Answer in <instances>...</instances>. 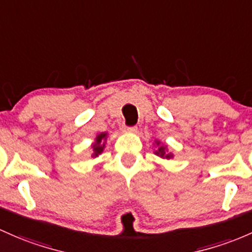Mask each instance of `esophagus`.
<instances>
[{
	"label": "esophagus",
	"instance_id": "34e87169",
	"mask_svg": "<svg viewBox=\"0 0 252 252\" xmlns=\"http://www.w3.org/2000/svg\"><path fill=\"white\" fill-rule=\"evenodd\" d=\"M124 131L130 132V134H136L137 128L136 126H126V128H124Z\"/></svg>",
	"mask_w": 252,
	"mask_h": 252
}]
</instances>
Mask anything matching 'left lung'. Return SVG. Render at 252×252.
Returning a JSON list of instances; mask_svg holds the SVG:
<instances>
[{
    "instance_id": "8db88e82",
    "label": "left lung",
    "mask_w": 252,
    "mask_h": 252,
    "mask_svg": "<svg viewBox=\"0 0 252 252\" xmlns=\"http://www.w3.org/2000/svg\"><path fill=\"white\" fill-rule=\"evenodd\" d=\"M154 143H156V146H157V149L154 151V154H156V156L162 158V159H172L173 154L171 153V152L168 153V149H167L166 145L161 143L159 140L154 141Z\"/></svg>"
}]
</instances>
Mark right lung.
Segmentation results:
<instances>
[{
  "instance_id": "obj_1",
  "label": "right lung",
  "mask_w": 252,
  "mask_h": 252,
  "mask_svg": "<svg viewBox=\"0 0 252 252\" xmlns=\"http://www.w3.org/2000/svg\"><path fill=\"white\" fill-rule=\"evenodd\" d=\"M107 140V132H100L95 136L94 142L92 143V157L96 158L99 154L103 153L104 148H105V143H106Z\"/></svg>"
}]
</instances>
